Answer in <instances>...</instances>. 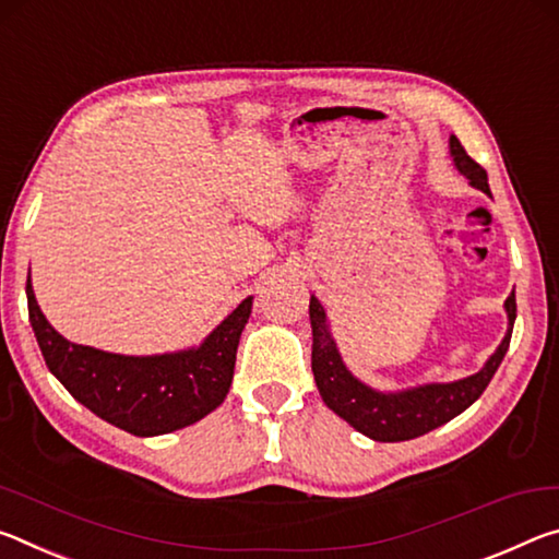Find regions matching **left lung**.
Masks as SVG:
<instances>
[{
  "label": "left lung",
  "instance_id": "1",
  "mask_svg": "<svg viewBox=\"0 0 559 559\" xmlns=\"http://www.w3.org/2000/svg\"><path fill=\"white\" fill-rule=\"evenodd\" d=\"M451 155L455 168L471 180V186L490 195L488 173L465 153L455 135H451ZM506 340L500 342L496 354L478 373L453 383H426V386L383 393L352 377V371L342 361L340 349H336V342L332 340V332H329L324 307L319 305L317 297H312L309 299V319H312V371L317 389L322 393L324 404L359 433L381 443L411 441V438L433 431V428L463 414L486 391L510 346L512 324L518 317L515 292L506 299Z\"/></svg>",
  "mask_w": 559,
  "mask_h": 559
}]
</instances>
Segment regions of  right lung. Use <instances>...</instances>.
<instances>
[{
  "label": "right lung",
  "instance_id": "right-lung-1",
  "mask_svg": "<svg viewBox=\"0 0 559 559\" xmlns=\"http://www.w3.org/2000/svg\"><path fill=\"white\" fill-rule=\"evenodd\" d=\"M29 322L49 371L79 404L133 436H163L205 418L233 383L240 334L252 312L242 299L195 349L123 356L73 344L53 329L26 280Z\"/></svg>",
  "mask_w": 559,
  "mask_h": 559
}]
</instances>
